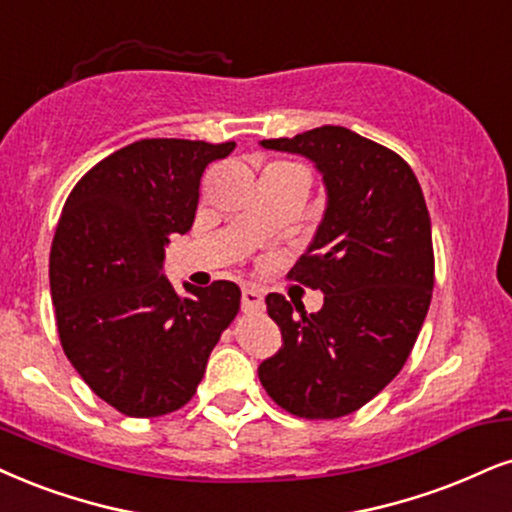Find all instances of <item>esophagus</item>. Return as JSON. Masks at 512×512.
I'll list each match as a JSON object with an SVG mask.
<instances>
[{
  "label": "esophagus",
  "mask_w": 512,
  "mask_h": 512,
  "mask_svg": "<svg viewBox=\"0 0 512 512\" xmlns=\"http://www.w3.org/2000/svg\"><path fill=\"white\" fill-rule=\"evenodd\" d=\"M242 308L244 311H263V292L256 287L242 289Z\"/></svg>",
  "instance_id": "34e87169"
}]
</instances>
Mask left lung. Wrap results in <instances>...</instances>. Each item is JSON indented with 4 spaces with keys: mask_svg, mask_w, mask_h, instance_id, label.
I'll return each instance as SVG.
<instances>
[{
    "mask_svg": "<svg viewBox=\"0 0 512 512\" xmlns=\"http://www.w3.org/2000/svg\"><path fill=\"white\" fill-rule=\"evenodd\" d=\"M258 144L304 156L325 187L323 218L289 270L325 294L323 308L306 313L282 294L266 296L282 346L258 365V380L299 418H342L399 375L425 323L434 287L430 213L408 163L342 125Z\"/></svg>",
    "mask_w": 512,
    "mask_h": 512,
    "instance_id": "obj_1",
    "label": "left lung"
}]
</instances>
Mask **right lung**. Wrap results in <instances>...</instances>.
Segmentation results:
<instances>
[{
  "instance_id": "1",
  "label": "right lung",
  "mask_w": 512,
  "mask_h": 512,
  "mask_svg": "<svg viewBox=\"0 0 512 512\" xmlns=\"http://www.w3.org/2000/svg\"><path fill=\"white\" fill-rule=\"evenodd\" d=\"M235 142L140 140L113 151L63 206L49 256V287L68 361L130 418L185 406L204 377L220 332L239 311V287L163 275L170 235H185L201 175Z\"/></svg>"
}]
</instances>
